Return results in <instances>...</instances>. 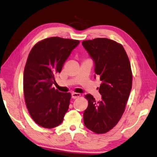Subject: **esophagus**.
I'll return each instance as SVG.
<instances>
[{
  "label": "esophagus",
  "instance_id": "esophagus-1",
  "mask_svg": "<svg viewBox=\"0 0 157 157\" xmlns=\"http://www.w3.org/2000/svg\"><path fill=\"white\" fill-rule=\"evenodd\" d=\"M80 94H78V93H73L72 94V98H79V96H80Z\"/></svg>",
  "mask_w": 157,
  "mask_h": 157
}]
</instances>
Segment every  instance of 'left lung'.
Instances as JSON below:
<instances>
[{"mask_svg": "<svg viewBox=\"0 0 157 157\" xmlns=\"http://www.w3.org/2000/svg\"><path fill=\"white\" fill-rule=\"evenodd\" d=\"M82 44L102 81L98 90L101 101L96 102L89 94L85 96L89 104L84 112V124L94 133H105L116 126L125 110L132 87L130 61L123 46L108 38L89 40Z\"/></svg>", "mask_w": 157, "mask_h": 157, "instance_id": "obj_1", "label": "left lung"}]
</instances>
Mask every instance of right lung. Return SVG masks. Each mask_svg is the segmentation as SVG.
I'll use <instances>...</instances> for the list:
<instances>
[{
	"label": "right lung",
	"mask_w": 157,
	"mask_h": 157,
	"mask_svg": "<svg viewBox=\"0 0 157 157\" xmlns=\"http://www.w3.org/2000/svg\"><path fill=\"white\" fill-rule=\"evenodd\" d=\"M79 40L59 37L44 39L33 46L24 72V94L30 115L36 124L52 128L62 123L71 94L52 87Z\"/></svg>",
	"instance_id": "right-lung-1"
}]
</instances>
